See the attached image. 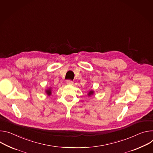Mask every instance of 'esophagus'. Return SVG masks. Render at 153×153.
I'll return each mask as SVG.
<instances>
[{
  "instance_id": "34e87169",
  "label": "esophagus",
  "mask_w": 153,
  "mask_h": 153,
  "mask_svg": "<svg viewBox=\"0 0 153 153\" xmlns=\"http://www.w3.org/2000/svg\"><path fill=\"white\" fill-rule=\"evenodd\" d=\"M66 83L67 84H69V85H72V84H74V81L72 80H67Z\"/></svg>"
}]
</instances>
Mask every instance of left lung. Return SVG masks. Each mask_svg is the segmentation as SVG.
Instances as JSON below:
<instances>
[{"label":"left lung","mask_w":153,"mask_h":153,"mask_svg":"<svg viewBox=\"0 0 153 153\" xmlns=\"http://www.w3.org/2000/svg\"><path fill=\"white\" fill-rule=\"evenodd\" d=\"M93 93H94V92H93V91H90V92H89V93L88 94V95H92V94H93Z\"/></svg>","instance_id":"obj_1"}]
</instances>
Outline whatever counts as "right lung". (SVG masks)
I'll list each match as a JSON object with an SVG mask.
<instances>
[{"label": "right lung", "mask_w": 153, "mask_h": 153, "mask_svg": "<svg viewBox=\"0 0 153 153\" xmlns=\"http://www.w3.org/2000/svg\"><path fill=\"white\" fill-rule=\"evenodd\" d=\"M51 92H51V89H49L48 90L46 91V93L48 94V95H50L51 94H52Z\"/></svg>", "instance_id": "add662e5"}]
</instances>
